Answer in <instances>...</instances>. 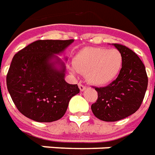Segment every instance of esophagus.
I'll return each mask as SVG.
<instances>
[{"instance_id": "34e87169", "label": "esophagus", "mask_w": 155, "mask_h": 155, "mask_svg": "<svg viewBox=\"0 0 155 155\" xmlns=\"http://www.w3.org/2000/svg\"><path fill=\"white\" fill-rule=\"evenodd\" d=\"M79 88H80V90H81V91H84V90H86V86L85 85H84V84H79Z\"/></svg>"}]
</instances>
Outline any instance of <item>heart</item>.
<instances>
[{
    "label": "heart",
    "instance_id": "obj_1",
    "mask_svg": "<svg viewBox=\"0 0 155 155\" xmlns=\"http://www.w3.org/2000/svg\"><path fill=\"white\" fill-rule=\"evenodd\" d=\"M123 62V55L116 49L84 47L75 54L73 65L76 71L85 74L89 83L101 86L119 75Z\"/></svg>",
    "mask_w": 155,
    "mask_h": 155
}]
</instances>
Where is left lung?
Segmentation results:
<instances>
[{
  "label": "left lung",
  "instance_id": "left-lung-1",
  "mask_svg": "<svg viewBox=\"0 0 155 155\" xmlns=\"http://www.w3.org/2000/svg\"><path fill=\"white\" fill-rule=\"evenodd\" d=\"M123 55L124 62L118 77L104 87H94L98 99L91 110L99 120L114 122L135 113L143 102L148 86L145 67L133 51L113 44Z\"/></svg>",
  "mask_w": 155,
  "mask_h": 155
}]
</instances>
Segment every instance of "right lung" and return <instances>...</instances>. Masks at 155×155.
Masks as SVG:
<instances>
[{"instance_id":"obj_1","label":"right lung","mask_w":155,"mask_h":155,"mask_svg":"<svg viewBox=\"0 0 155 155\" xmlns=\"http://www.w3.org/2000/svg\"><path fill=\"white\" fill-rule=\"evenodd\" d=\"M74 40H40L18 51L6 75L10 95L18 110L37 122L60 120L74 95L77 84L64 81L62 53Z\"/></svg>"}]
</instances>
